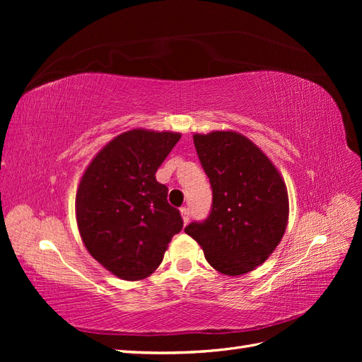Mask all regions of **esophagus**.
Here are the masks:
<instances>
[{
	"mask_svg": "<svg viewBox=\"0 0 362 362\" xmlns=\"http://www.w3.org/2000/svg\"><path fill=\"white\" fill-rule=\"evenodd\" d=\"M180 211H181V216H182V222H184V225H187V223H189V221H190V211H189V208L182 206Z\"/></svg>",
	"mask_w": 362,
	"mask_h": 362,
	"instance_id": "34e87169",
	"label": "esophagus"
}]
</instances>
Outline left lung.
Returning <instances> with one entry per match:
<instances>
[{"label": "left lung", "instance_id": "obj_1", "mask_svg": "<svg viewBox=\"0 0 362 362\" xmlns=\"http://www.w3.org/2000/svg\"><path fill=\"white\" fill-rule=\"evenodd\" d=\"M193 144L210 178L213 205L206 221L192 222L184 231L213 269L245 275L272 255L286 233V182L264 152L237 131L196 133Z\"/></svg>", "mask_w": 362, "mask_h": 362}]
</instances>
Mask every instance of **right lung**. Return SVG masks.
I'll return each mask as SVG.
<instances>
[{"mask_svg":"<svg viewBox=\"0 0 362 362\" xmlns=\"http://www.w3.org/2000/svg\"><path fill=\"white\" fill-rule=\"evenodd\" d=\"M181 139L172 131H125L98 152L75 198L76 225L89 254L115 276L148 278L182 229L156 172Z\"/></svg>","mask_w":362,"mask_h":362,"instance_id":"1","label":"right lung"}]
</instances>
